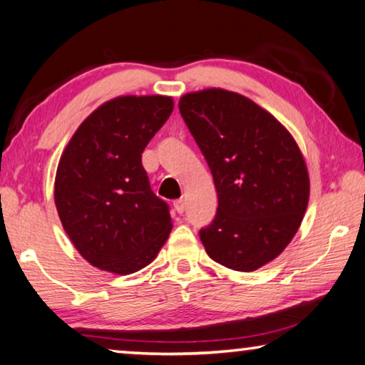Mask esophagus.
Here are the masks:
<instances>
[{
  "label": "esophagus",
  "instance_id": "esophagus-1",
  "mask_svg": "<svg viewBox=\"0 0 365 365\" xmlns=\"http://www.w3.org/2000/svg\"><path fill=\"white\" fill-rule=\"evenodd\" d=\"M175 208H176L178 213H182L184 210H186V204H184L182 199H179V200L175 202Z\"/></svg>",
  "mask_w": 365,
  "mask_h": 365
}]
</instances>
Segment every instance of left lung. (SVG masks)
I'll return each mask as SVG.
<instances>
[{
	"label": "left lung",
	"mask_w": 365,
	"mask_h": 365,
	"mask_svg": "<svg viewBox=\"0 0 365 365\" xmlns=\"http://www.w3.org/2000/svg\"><path fill=\"white\" fill-rule=\"evenodd\" d=\"M179 111L218 194L200 241L220 265L254 272L283 252L306 213L309 173L299 147L277 118L236 92L186 93Z\"/></svg>",
	"instance_id": "left-lung-1"
}]
</instances>
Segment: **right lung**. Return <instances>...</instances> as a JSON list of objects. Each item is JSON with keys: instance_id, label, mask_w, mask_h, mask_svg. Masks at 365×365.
Listing matches in <instances>:
<instances>
[{"instance_id": "1", "label": "right lung", "mask_w": 365, "mask_h": 365, "mask_svg": "<svg viewBox=\"0 0 365 365\" xmlns=\"http://www.w3.org/2000/svg\"><path fill=\"white\" fill-rule=\"evenodd\" d=\"M173 106L163 95L113 98L81 124L61 155L59 220L79 254L100 270L139 272L170 236V207L150 189L142 152Z\"/></svg>"}]
</instances>
